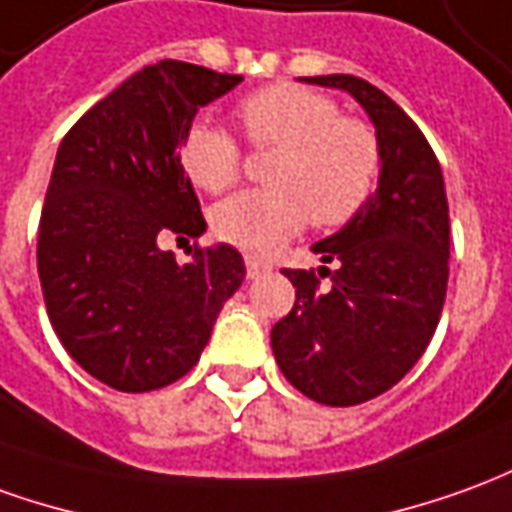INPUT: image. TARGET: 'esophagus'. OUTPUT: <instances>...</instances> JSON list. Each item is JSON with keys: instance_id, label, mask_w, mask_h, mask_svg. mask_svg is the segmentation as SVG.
<instances>
[{"instance_id": "obj_1", "label": "esophagus", "mask_w": 512, "mask_h": 512, "mask_svg": "<svg viewBox=\"0 0 512 512\" xmlns=\"http://www.w3.org/2000/svg\"><path fill=\"white\" fill-rule=\"evenodd\" d=\"M268 271H271L268 263L257 260V257H246V277H249V280H257V277H263Z\"/></svg>"}]
</instances>
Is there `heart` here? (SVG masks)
Segmentation results:
<instances>
[{"mask_svg":"<svg viewBox=\"0 0 512 512\" xmlns=\"http://www.w3.org/2000/svg\"><path fill=\"white\" fill-rule=\"evenodd\" d=\"M238 119L255 146L280 155L268 169L266 191H244L213 210L221 241L249 255H271L310 219L341 227L355 219L380 177V141L366 121L341 116L327 96L302 85H271L246 96ZM182 171L196 188L224 194L238 182L241 149L230 132L194 121L180 141Z\"/></svg>","mask_w":512,"mask_h":512,"instance_id":"heart-1","label":"heart"}]
</instances>
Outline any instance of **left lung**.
<instances>
[{
  "instance_id": "1",
  "label": "left lung",
  "mask_w": 512,
  "mask_h": 512,
  "mask_svg": "<svg viewBox=\"0 0 512 512\" xmlns=\"http://www.w3.org/2000/svg\"><path fill=\"white\" fill-rule=\"evenodd\" d=\"M338 88L366 110L380 141V180L363 210L313 244L338 263L321 289L313 271L285 268L296 288L271 349L296 391L313 402H368L405 377L430 346L449 282V205L438 157L402 107L352 74L302 77Z\"/></svg>"
}]
</instances>
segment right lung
I'll use <instances>...</instances> for the list:
<instances>
[{
    "label": "right lung",
    "mask_w": 512,
    "mask_h": 512,
    "mask_svg": "<svg viewBox=\"0 0 512 512\" xmlns=\"http://www.w3.org/2000/svg\"><path fill=\"white\" fill-rule=\"evenodd\" d=\"M241 74L160 60L82 116L57 149L38 227V277L57 338L124 393L166 388L196 366L246 277L230 244L177 263L160 241L207 230L180 141L199 107Z\"/></svg>",
    "instance_id": "1"
}]
</instances>
